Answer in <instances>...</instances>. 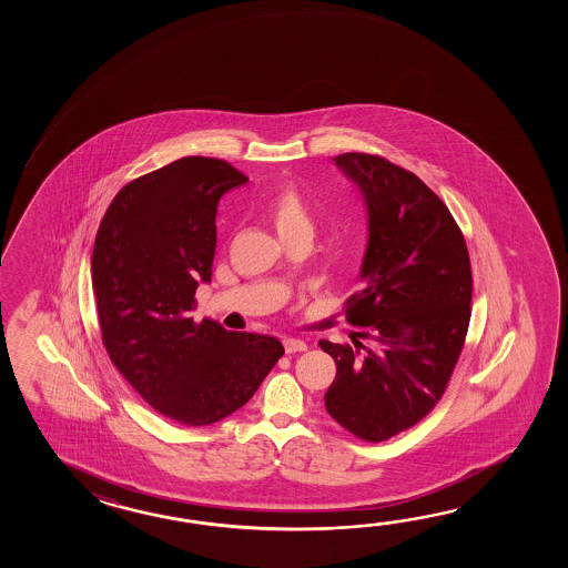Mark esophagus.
<instances>
[{
  "label": "esophagus",
  "mask_w": 568,
  "mask_h": 568,
  "mask_svg": "<svg viewBox=\"0 0 568 568\" xmlns=\"http://www.w3.org/2000/svg\"><path fill=\"white\" fill-rule=\"evenodd\" d=\"M284 349L286 353H298V351H306V343L302 338L286 337L284 341Z\"/></svg>",
  "instance_id": "1"
}]
</instances>
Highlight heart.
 <instances>
[{"label":"heart","instance_id":"obj_1","mask_svg":"<svg viewBox=\"0 0 568 568\" xmlns=\"http://www.w3.org/2000/svg\"><path fill=\"white\" fill-rule=\"evenodd\" d=\"M266 217L270 219V223L274 225V230L282 240L288 237L294 231L311 230L308 209L294 186H280L270 194Z\"/></svg>","mask_w":568,"mask_h":568}]
</instances>
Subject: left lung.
<instances>
[{
  "label": "left lung",
  "mask_w": 568,
  "mask_h": 568,
  "mask_svg": "<svg viewBox=\"0 0 568 568\" xmlns=\"http://www.w3.org/2000/svg\"><path fill=\"white\" fill-rule=\"evenodd\" d=\"M367 206L369 237L347 321L353 345L318 341L337 375L325 406L351 435L382 443L420 423L443 398L471 321L467 243L447 205L389 160L333 158Z\"/></svg>",
  "instance_id": "obj_1"
}]
</instances>
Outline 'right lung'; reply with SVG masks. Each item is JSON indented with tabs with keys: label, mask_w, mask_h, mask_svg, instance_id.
Here are the masks:
<instances>
[{
	"label": "right lung",
	"mask_w": 568,
	"mask_h": 568,
	"mask_svg": "<svg viewBox=\"0 0 568 568\" xmlns=\"http://www.w3.org/2000/svg\"><path fill=\"white\" fill-rule=\"evenodd\" d=\"M245 182L225 160L181 158L128 182L97 231L91 278L109 359L172 423L240 410L284 355L278 338L189 314L211 280L219 199Z\"/></svg>",
	"instance_id": "add662e5"
}]
</instances>
